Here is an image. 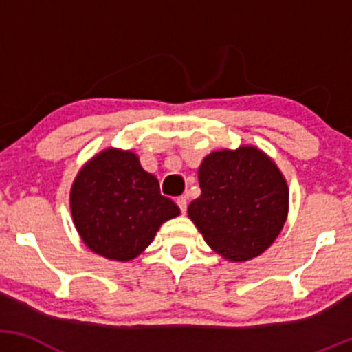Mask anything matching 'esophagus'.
Returning <instances> with one entry per match:
<instances>
[{"mask_svg":"<svg viewBox=\"0 0 352 352\" xmlns=\"http://www.w3.org/2000/svg\"><path fill=\"white\" fill-rule=\"evenodd\" d=\"M177 205H179L182 213L187 212V197H185V195L179 197V199H177Z\"/></svg>","mask_w":352,"mask_h":352,"instance_id":"obj_1","label":"esophagus"}]
</instances>
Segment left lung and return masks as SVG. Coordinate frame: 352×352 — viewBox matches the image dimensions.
<instances>
[{
  "mask_svg": "<svg viewBox=\"0 0 352 352\" xmlns=\"http://www.w3.org/2000/svg\"><path fill=\"white\" fill-rule=\"evenodd\" d=\"M199 184L201 195L188 205V217L210 248L228 261L261 254L285 227L288 185L260 148L212 152L200 165Z\"/></svg>",
  "mask_w": 352,
  "mask_h": 352,
  "instance_id": "obj_1",
  "label": "left lung"
}]
</instances>
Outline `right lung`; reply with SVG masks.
<instances>
[{"mask_svg": "<svg viewBox=\"0 0 352 352\" xmlns=\"http://www.w3.org/2000/svg\"><path fill=\"white\" fill-rule=\"evenodd\" d=\"M76 230L94 253L134 260L152 243L164 221L180 215L159 180L131 151L106 148L80 168L71 188Z\"/></svg>", "mask_w": 352, "mask_h": 352, "instance_id": "add662e5", "label": "right lung"}]
</instances>
